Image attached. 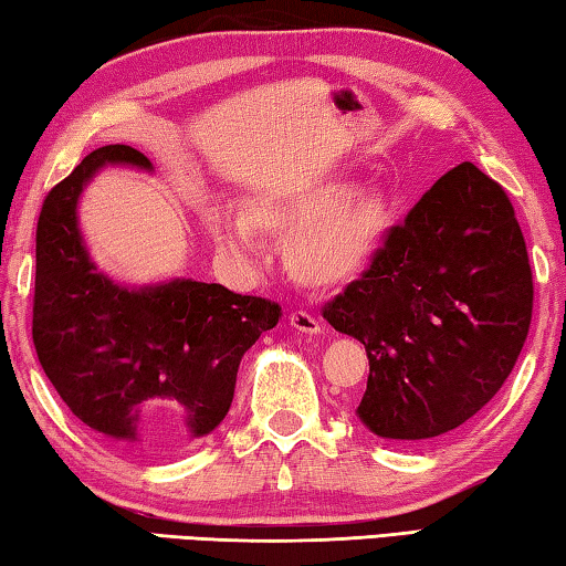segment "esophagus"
I'll return each mask as SVG.
<instances>
[{"label":"esophagus","instance_id":"esophagus-1","mask_svg":"<svg viewBox=\"0 0 566 566\" xmlns=\"http://www.w3.org/2000/svg\"><path fill=\"white\" fill-rule=\"evenodd\" d=\"M290 324H292L296 332H302V334H319L322 332V322L314 317V314L304 312V310L292 312L290 314Z\"/></svg>","mask_w":566,"mask_h":566}]
</instances>
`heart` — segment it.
<instances>
[{
    "mask_svg": "<svg viewBox=\"0 0 566 566\" xmlns=\"http://www.w3.org/2000/svg\"><path fill=\"white\" fill-rule=\"evenodd\" d=\"M205 222L222 252L249 256L262 237L290 239L286 266L306 286L334 290L369 270L395 222V199L379 185L352 189L347 177L249 195L239 212L207 205Z\"/></svg>",
    "mask_w": 566,
    "mask_h": 566,
    "instance_id": "heart-1",
    "label": "heart"
}]
</instances>
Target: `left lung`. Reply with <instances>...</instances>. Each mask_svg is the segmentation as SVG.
Wrapping results in <instances>:
<instances>
[{"label": "left lung", "mask_w": 566, "mask_h": 566, "mask_svg": "<svg viewBox=\"0 0 566 566\" xmlns=\"http://www.w3.org/2000/svg\"><path fill=\"white\" fill-rule=\"evenodd\" d=\"M532 300L510 197L462 161L389 229L369 270L322 310L367 349L361 424L397 442H427L464 424L514 369Z\"/></svg>", "instance_id": "left-lung-1"}]
</instances>
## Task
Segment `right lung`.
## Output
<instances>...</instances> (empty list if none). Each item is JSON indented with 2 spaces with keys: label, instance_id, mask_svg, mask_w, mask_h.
I'll list each match as a JSON object with an SVG mask.
<instances>
[{
  "label": "right lung",
  "instance_id": "add662e5",
  "mask_svg": "<svg viewBox=\"0 0 566 566\" xmlns=\"http://www.w3.org/2000/svg\"><path fill=\"white\" fill-rule=\"evenodd\" d=\"M107 165L151 171L142 151L107 145L46 195L36 222L32 339L44 375L94 434L165 452L214 432L232 407L239 361L276 327L282 306L195 280L124 286L97 270L76 205ZM157 406L180 417L161 436L146 427Z\"/></svg>",
  "mask_w": 566,
  "mask_h": 566
}]
</instances>
